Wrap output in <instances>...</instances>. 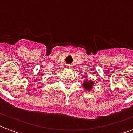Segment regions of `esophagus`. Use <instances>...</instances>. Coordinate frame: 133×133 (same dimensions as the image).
Instances as JSON below:
<instances>
[{
  "label": "esophagus",
  "mask_w": 133,
  "mask_h": 133,
  "mask_svg": "<svg viewBox=\"0 0 133 133\" xmlns=\"http://www.w3.org/2000/svg\"><path fill=\"white\" fill-rule=\"evenodd\" d=\"M66 67L67 68V69H71V66L70 65V64H67V65H66Z\"/></svg>",
  "instance_id": "1"
}]
</instances>
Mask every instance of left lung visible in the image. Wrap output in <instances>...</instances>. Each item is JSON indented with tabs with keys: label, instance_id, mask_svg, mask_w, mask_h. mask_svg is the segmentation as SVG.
Segmentation results:
<instances>
[{
	"label": "left lung",
	"instance_id": "left-lung-1",
	"mask_svg": "<svg viewBox=\"0 0 133 133\" xmlns=\"http://www.w3.org/2000/svg\"><path fill=\"white\" fill-rule=\"evenodd\" d=\"M84 77V78H85V80L84 81V83L82 84V85H83V87H84V90L88 91V92H90V91L92 90V87L94 86V81L88 79V75H85Z\"/></svg>",
	"mask_w": 133,
	"mask_h": 133
}]
</instances>
